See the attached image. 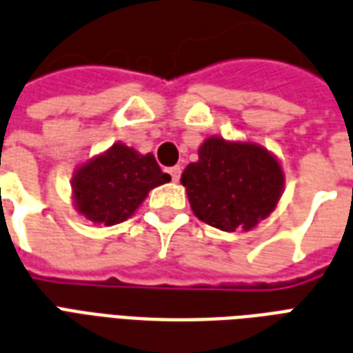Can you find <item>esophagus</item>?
I'll return each instance as SVG.
<instances>
[{"instance_id":"esophagus-1","label":"esophagus","mask_w":353,"mask_h":353,"mask_svg":"<svg viewBox=\"0 0 353 353\" xmlns=\"http://www.w3.org/2000/svg\"><path fill=\"white\" fill-rule=\"evenodd\" d=\"M169 173H171V179H173L174 182H179L180 173H182V169H180L179 165H174V167H171V169H169Z\"/></svg>"}]
</instances>
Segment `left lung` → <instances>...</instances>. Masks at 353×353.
Here are the masks:
<instances>
[{
  "mask_svg": "<svg viewBox=\"0 0 353 353\" xmlns=\"http://www.w3.org/2000/svg\"><path fill=\"white\" fill-rule=\"evenodd\" d=\"M180 182L201 222L222 231H250L279 205L284 171L279 159L256 143L208 137Z\"/></svg>",
  "mask_w": 353,
  "mask_h": 353,
  "instance_id": "left-lung-1",
  "label": "left lung"
}]
</instances>
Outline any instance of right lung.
Listing matches in <instances>:
<instances>
[{
  "label": "right lung",
  "mask_w": 353,
  "mask_h": 353,
  "mask_svg": "<svg viewBox=\"0 0 353 353\" xmlns=\"http://www.w3.org/2000/svg\"><path fill=\"white\" fill-rule=\"evenodd\" d=\"M169 180L152 154L114 143L74 171L73 205L90 222L117 225L133 216L150 190Z\"/></svg>",
  "instance_id": "right-lung-1"
}]
</instances>
